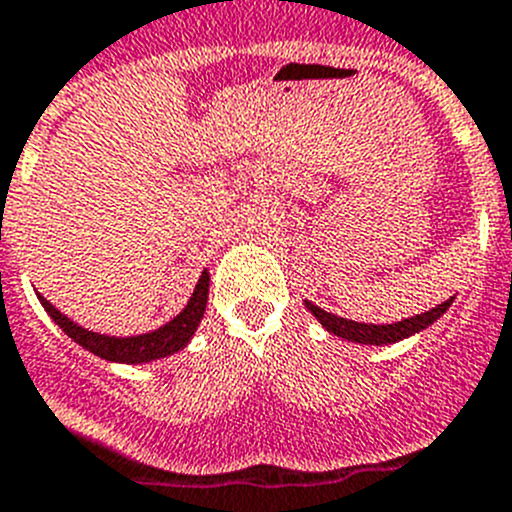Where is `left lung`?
I'll use <instances>...</instances> for the list:
<instances>
[{
    "mask_svg": "<svg viewBox=\"0 0 512 512\" xmlns=\"http://www.w3.org/2000/svg\"><path fill=\"white\" fill-rule=\"evenodd\" d=\"M455 298H447L444 303H439L437 308L432 310H424V313L412 315V318H404V321H396V323H356V321H348V318H338V315L328 313V310L318 308L313 305L310 300H305V308L310 310V315H315V321L321 323L328 333L333 336L343 338V341H353V343H364V346H386V343H396V341H404V338L414 336V333L424 331V328L432 326L434 321H439L447 308L452 305Z\"/></svg>",
    "mask_w": 512,
    "mask_h": 512,
    "instance_id": "8db88e82",
    "label": "left lung"
}]
</instances>
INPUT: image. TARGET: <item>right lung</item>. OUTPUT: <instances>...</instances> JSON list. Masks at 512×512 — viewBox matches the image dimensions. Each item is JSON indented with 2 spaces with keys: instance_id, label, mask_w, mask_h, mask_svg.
<instances>
[{
  "instance_id": "obj_1",
  "label": "right lung",
  "mask_w": 512,
  "mask_h": 512,
  "mask_svg": "<svg viewBox=\"0 0 512 512\" xmlns=\"http://www.w3.org/2000/svg\"><path fill=\"white\" fill-rule=\"evenodd\" d=\"M37 298H40L47 315L62 328V333L68 338H73V341L78 343V346H83L85 351L95 353V356L105 358V361H111V364H151V361H159V358L174 356V353L181 351V348L191 341V336L197 333L209 300V272H202V278H199L197 288L191 293L189 303L184 305V310H181L179 315H174L169 323H164V326L156 328V331L138 333V336H108V333H95L90 331V328H83L80 323L70 321L68 315L60 313L45 295L37 293Z\"/></svg>"
}]
</instances>
